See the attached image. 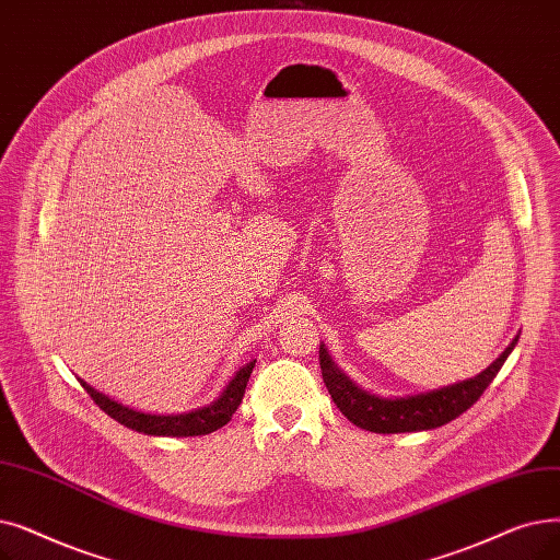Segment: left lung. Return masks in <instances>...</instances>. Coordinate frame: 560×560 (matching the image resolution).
I'll list each match as a JSON object with an SVG mask.
<instances>
[{"label":"left lung","mask_w":560,"mask_h":560,"mask_svg":"<svg viewBox=\"0 0 560 560\" xmlns=\"http://www.w3.org/2000/svg\"><path fill=\"white\" fill-rule=\"evenodd\" d=\"M520 336L510 340V346L490 363L488 369L474 377L459 380L455 384L432 388V392L384 398L366 392L357 382H352L340 371L325 343H320V369L323 380L331 400L343 415L361 430H371L380 434L396 432H421L446 425L457 419L482 396L485 388L497 377L508 354L515 350Z\"/></svg>","instance_id":"left-lung-1"}]
</instances>
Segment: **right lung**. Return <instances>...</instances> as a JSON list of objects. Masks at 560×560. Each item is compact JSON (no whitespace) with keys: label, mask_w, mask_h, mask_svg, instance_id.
Masks as SVG:
<instances>
[{"label":"right lung","mask_w":560,"mask_h":560,"mask_svg":"<svg viewBox=\"0 0 560 560\" xmlns=\"http://www.w3.org/2000/svg\"><path fill=\"white\" fill-rule=\"evenodd\" d=\"M254 366H256V359L245 363V366H240L231 377V382L222 388V394L212 402L189 411H180V415H151V411L128 407L124 402L105 396L103 392H98V388H93L82 377L78 380L84 386V392L93 398V402L120 425H126L141 434H151V436H199V434H210L214 430H220L231 421L242 398H245V388Z\"/></svg>","instance_id":"right-lung-1"}]
</instances>
